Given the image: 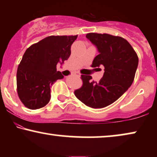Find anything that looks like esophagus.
Instances as JSON below:
<instances>
[{
    "mask_svg": "<svg viewBox=\"0 0 157 157\" xmlns=\"http://www.w3.org/2000/svg\"><path fill=\"white\" fill-rule=\"evenodd\" d=\"M74 75L77 77H80L81 76V74H80V73H79V72H75Z\"/></svg>",
    "mask_w": 157,
    "mask_h": 157,
    "instance_id": "obj_1",
    "label": "esophagus"
}]
</instances>
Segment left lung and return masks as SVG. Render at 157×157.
<instances>
[{"label": "left lung", "mask_w": 157, "mask_h": 157, "mask_svg": "<svg viewBox=\"0 0 157 157\" xmlns=\"http://www.w3.org/2000/svg\"><path fill=\"white\" fill-rule=\"evenodd\" d=\"M86 37L99 53L92 66H103L104 73L98 82L92 81L91 76L81 75L83 86L74 94L87 106L104 108L121 97L132 84L139 59L129 43L119 36L90 33Z\"/></svg>", "instance_id": "8db88e82"}]
</instances>
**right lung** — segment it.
Returning <instances> with one entry per match:
<instances>
[{"mask_svg": "<svg viewBox=\"0 0 157 157\" xmlns=\"http://www.w3.org/2000/svg\"><path fill=\"white\" fill-rule=\"evenodd\" d=\"M77 36H51L25 51L17 70V91L21 102L30 109L46 106L51 99V88L58 79V63L63 64L71 55Z\"/></svg>", "mask_w": 157, "mask_h": 157, "instance_id": "obj_1", "label": "right lung"}]
</instances>
